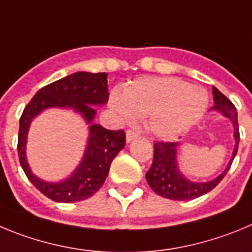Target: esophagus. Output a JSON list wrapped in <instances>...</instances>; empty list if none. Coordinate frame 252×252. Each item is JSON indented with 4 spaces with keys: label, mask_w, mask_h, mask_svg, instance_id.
<instances>
[{
    "label": "esophagus",
    "mask_w": 252,
    "mask_h": 252,
    "mask_svg": "<svg viewBox=\"0 0 252 252\" xmlns=\"http://www.w3.org/2000/svg\"><path fill=\"white\" fill-rule=\"evenodd\" d=\"M137 137H138L137 133H135V131H133V130H128V131H126V143H130L131 140H134Z\"/></svg>",
    "instance_id": "esophagus-1"
}]
</instances>
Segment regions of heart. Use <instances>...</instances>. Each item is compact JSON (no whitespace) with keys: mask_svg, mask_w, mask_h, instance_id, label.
Masks as SVG:
<instances>
[{"mask_svg":"<svg viewBox=\"0 0 252 252\" xmlns=\"http://www.w3.org/2000/svg\"><path fill=\"white\" fill-rule=\"evenodd\" d=\"M207 93L176 78H143L110 93L109 105L123 122L147 117V128L169 139L188 129L205 112Z\"/></svg>","mask_w":252,"mask_h":252,"instance_id":"1","label":"heart"}]
</instances>
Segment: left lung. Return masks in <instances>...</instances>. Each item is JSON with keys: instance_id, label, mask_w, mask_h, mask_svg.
Masks as SVG:
<instances>
[{"instance_id": "left-lung-1", "label": "left lung", "mask_w": 252, "mask_h": 252, "mask_svg": "<svg viewBox=\"0 0 252 252\" xmlns=\"http://www.w3.org/2000/svg\"><path fill=\"white\" fill-rule=\"evenodd\" d=\"M215 105L210 110L221 114L222 117L227 118L233 126V147L232 156L230 162L226 165L225 171L221 172L216 178L207 181V182H196L185 176L181 172L178 164V146L180 143H154V157L151 168L147 172L146 180L149 187L159 196L165 198L174 199V201H187L193 199L199 196H203L207 192L212 191L217 185L226 176L230 169L232 160L237 153L239 148V123H237V110L232 103L222 94L217 88H212Z\"/></svg>"}]
</instances>
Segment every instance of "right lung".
<instances>
[{"label":"right lung","instance_id":"right-lung-1","mask_svg":"<svg viewBox=\"0 0 252 252\" xmlns=\"http://www.w3.org/2000/svg\"><path fill=\"white\" fill-rule=\"evenodd\" d=\"M108 74L79 71L38 90L20 118L19 159L25 174L38 191L55 202H79L92 197L103 186L110 164L126 146L123 130H109L94 123V106L108 103ZM50 107L71 109L86 121L90 129L87 147L81 163L65 180L47 183L32 173L26 158L27 134L33 118Z\"/></svg>","mask_w":252,"mask_h":252}]
</instances>
